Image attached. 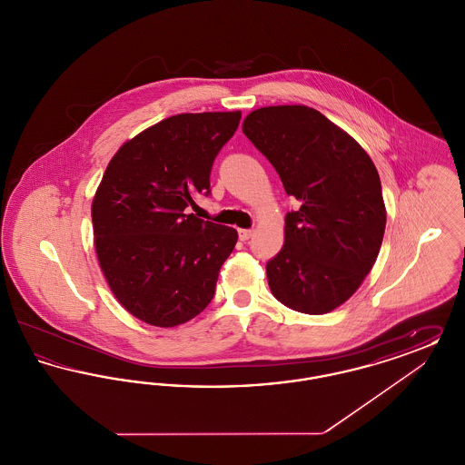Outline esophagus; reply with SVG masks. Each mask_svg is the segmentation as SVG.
<instances>
[{"mask_svg":"<svg viewBox=\"0 0 465 465\" xmlns=\"http://www.w3.org/2000/svg\"><path fill=\"white\" fill-rule=\"evenodd\" d=\"M239 237H241V241L245 242V241H249L251 237H252V230H247V228H243V230H239Z\"/></svg>","mask_w":465,"mask_h":465,"instance_id":"esophagus-1","label":"esophagus"}]
</instances>
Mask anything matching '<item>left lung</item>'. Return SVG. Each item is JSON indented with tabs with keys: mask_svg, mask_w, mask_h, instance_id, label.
<instances>
[{
	"mask_svg": "<svg viewBox=\"0 0 465 465\" xmlns=\"http://www.w3.org/2000/svg\"><path fill=\"white\" fill-rule=\"evenodd\" d=\"M242 133L300 202L286 214L282 249L266 263L270 291L289 309L328 313L354 294L380 252L387 213L375 163L309 106L252 111Z\"/></svg>",
	"mask_w": 465,
	"mask_h": 465,
	"instance_id": "8db88e82",
	"label": "left lung"
}]
</instances>
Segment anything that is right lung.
Segmentation results:
<instances>
[{
  "label": "right lung",
  "mask_w": 465,
  "mask_h": 465,
  "mask_svg": "<svg viewBox=\"0 0 465 465\" xmlns=\"http://www.w3.org/2000/svg\"><path fill=\"white\" fill-rule=\"evenodd\" d=\"M241 116H169L127 141L106 167L92 202L97 260L120 305L146 324L188 322L214 296L239 235L186 209L211 193L214 158Z\"/></svg>",
  "instance_id": "1"
}]
</instances>
